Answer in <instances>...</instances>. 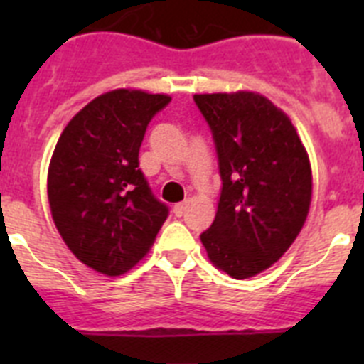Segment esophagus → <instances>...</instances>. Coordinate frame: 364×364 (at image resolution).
<instances>
[{
	"label": "esophagus",
	"mask_w": 364,
	"mask_h": 364,
	"mask_svg": "<svg viewBox=\"0 0 364 364\" xmlns=\"http://www.w3.org/2000/svg\"><path fill=\"white\" fill-rule=\"evenodd\" d=\"M186 208H188V202H180V204H175V208H173V213H175L176 217H182V215L186 213Z\"/></svg>",
	"instance_id": "34e87169"
}]
</instances>
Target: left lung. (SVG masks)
Returning a JSON list of instances; mask_svg holds the SVG:
<instances>
[{
    "label": "left lung",
    "instance_id": "8db88e82",
    "mask_svg": "<svg viewBox=\"0 0 364 364\" xmlns=\"http://www.w3.org/2000/svg\"><path fill=\"white\" fill-rule=\"evenodd\" d=\"M213 134L222 189L200 240L217 268L247 279L297 239L311 200V167L290 118L257 92L193 96Z\"/></svg>",
    "mask_w": 364,
    "mask_h": 364
}]
</instances>
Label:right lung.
Wrapping results in <instances>:
<instances>
[{"label": "right lung", "mask_w": 364, "mask_h": 364, "mask_svg": "<svg viewBox=\"0 0 364 364\" xmlns=\"http://www.w3.org/2000/svg\"><path fill=\"white\" fill-rule=\"evenodd\" d=\"M171 98L117 89L87 104L54 147L50 213L70 252L104 275L142 260L169 215L138 167L147 125Z\"/></svg>", "instance_id": "right-lung-1"}]
</instances>
